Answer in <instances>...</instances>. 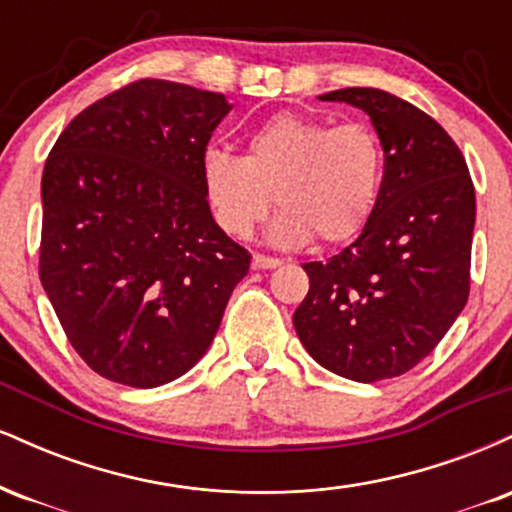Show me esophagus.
I'll use <instances>...</instances> for the list:
<instances>
[{"label":"esophagus","mask_w":512,"mask_h":512,"mask_svg":"<svg viewBox=\"0 0 512 512\" xmlns=\"http://www.w3.org/2000/svg\"><path fill=\"white\" fill-rule=\"evenodd\" d=\"M281 267L279 257H269V255H252V269H276Z\"/></svg>","instance_id":"esophagus-1"}]
</instances>
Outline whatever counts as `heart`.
I'll list each match as a JSON object with an SVG mask.
<instances>
[{"instance_id": "heart-1", "label": "heart", "mask_w": 512, "mask_h": 512, "mask_svg": "<svg viewBox=\"0 0 512 512\" xmlns=\"http://www.w3.org/2000/svg\"><path fill=\"white\" fill-rule=\"evenodd\" d=\"M385 151L366 122L281 113L248 139L245 156L209 149L202 158L211 214L233 238H248L272 209L279 245H339L363 231L383 185Z\"/></svg>"}]
</instances>
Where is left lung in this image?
<instances>
[{"instance_id":"left-lung-1","label":"left lung","mask_w":512,"mask_h":512,"mask_svg":"<svg viewBox=\"0 0 512 512\" xmlns=\"http://www.w3.org/2000/svg\"><path fill=\"white\" fill-rule=\"evenodd\" d=\"M320 98L370 115L385 173L361 236L303 264L310 289L293 327L320 366L378 383L424 361L462 313L477 199L460 146L424 110L380 88Z\"/></svg>"}]
</instances>
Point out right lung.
Returning a JSON list of instances; mask_svg holds the SVG:
<instances>
[{
    "instance_id": "1",
    "label": "right lung",
    "mask_w": 512,
    "mask_h": 512,
    "mask_svg": "<svg viewBox=\"0 0 512 512\" xmlns=\"http://www.w3.org/2000/svg\"><path fill=\"white\" fill-rule=\"evenodd\" d=\"M228 110L221 93L139 79L81 110L45 161L40 284L76 354L113 383L187 373L248 274L202 182Z\"/></svg>"
}]
</instances>
